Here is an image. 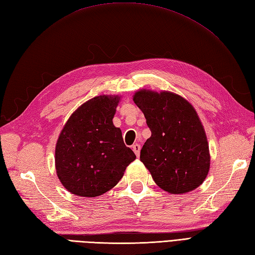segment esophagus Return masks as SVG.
<instances>
[{"label":"esophagus","mask_w":255,"mask_h":255,"mask_svg":"<svg viewBox=\"0 0 255 255\" xmlns=\"http://www.w3.org/2000/svg\"><path fill=\"white\" fill-rule=\"evenodd\" d=\"M132 150H133V152H134V154L137 155V157H139V156H140L141 145H140V144H138V143H134V144L132 145Z\"/></svg>","instance_id":"obj_1"}]
</instances>
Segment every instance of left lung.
I'll return each mask as SVG.
<instances>
[{
	"mask_svg": "<svg viewBox=\"0 0 255 255\" xmlns=\"http://www.w3.org/2000/svg\"><path fill=\"white\" fill-rule=\"evenodd\" d=\"M133 102L151 130L140 161L156 185L174 194L198 188L209 174L211 156L203 125L193 106L168 91L140 90L134 93Z\"/></svg>",
	"mask_w": 255,
	"mask_h": 255,
	"instance_id": "1",
	"label": "left lung"
}]
</instances>
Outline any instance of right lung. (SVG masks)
I'll list each match as a JSON object with an SVG mask.
<instances>
[{
  "label": "right lung",
  "instance_id": "right-lung-1",
  "mask_svg": "<svg viewBox=\"0 0 255 255\" xmlns=\"http://www.w3.org/2000/svg\"><path fill=\"white\" fill-rule=\"evenodd\" d=\"M117 96H99L79 106L58 137L55 168L69 192L94 198L115 187L134 153L113 125L120 102Z\"/></svg>",
  "mask_w": 255,
  "mask_h": 255
}]
</instances>
